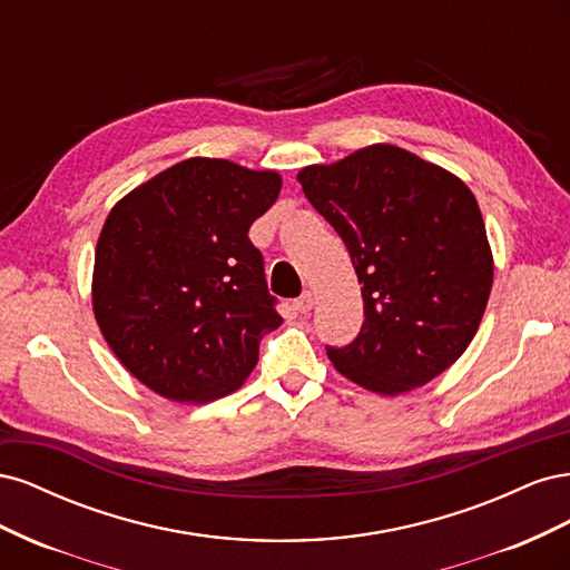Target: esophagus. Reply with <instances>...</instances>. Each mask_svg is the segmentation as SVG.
I'll use <instances>...</instances> for the list:
<instances>
[{
    "label": "esophagus",
    "mask_w": 570,
    "mask_h": 570,
    "mask_svg": "<svg viewBox=\"0 0 570 570\" xmlns=\"http://www.w3.org/2000/svg\"><path fill=\"white\" fill-rule=\"evenodd\" d=\"M292 306H295L299 314L312 312V308H314V295H312V292H302V295L295 302H292Z\"/></svg>",
    "instance_id": "1"
}]
</instances>
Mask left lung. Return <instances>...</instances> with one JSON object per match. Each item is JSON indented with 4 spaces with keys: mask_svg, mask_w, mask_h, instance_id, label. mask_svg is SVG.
Wrapping results in <instances>:
<instances>
[{
    "mask_svg": "<svg viewBox=\"0 0 570 570\" xmlns=\"http://www.w3.org/2000/svg\"><path fill=\"white\" fill-rule=\"evenodd\" d=\"M299 183L347 245L364 325L333 366L377 394L433 381L465 352L492 289V252L478 202L450 170L394 145H371Z\"/></svg>",
    "mask_w": 570,
    "mask_h": 570,
    "instance_id": "obj_1",
    "label": "left lung"
}]
</instances>
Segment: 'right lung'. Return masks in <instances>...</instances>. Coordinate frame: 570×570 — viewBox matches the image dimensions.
Segmentation results:
<instances>
[{
    "instance_id": "obj_1",
    "label": "right lung",
    "mask_w": 570,
    "mask_h": 570,
    "mask_svg": "<svg viewBox=\"0 0 570 570\" xmlns=\"http://www.w3.org/2000/svg\"><path fill=\"white\" fill-rule=\"evenodd\" d=\"M275 170L195 157L135 187L97 239L92 308L111 352L170 402L235 392L283 323L252 223L281 195Z\"/></svg>"
}]
</instances>
